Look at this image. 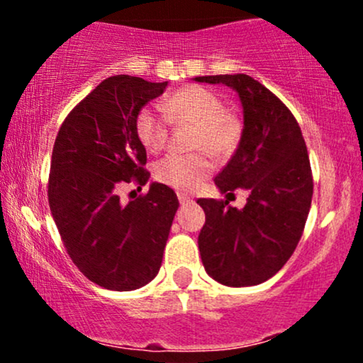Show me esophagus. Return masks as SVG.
I'll list each match as a JSON object with an SVG mask.
<instances>
[{
	"instance_id": "1",
	"label": "esophagus",
	"mask_w": 363,
	"mask_h": 363,
	"mask_svg": "<svg viewBox=\"0 0 363 363\" xmlns=\"http://www.w3.org/2000/svg\"><path fill=\"white\" fill-rule=\"evenodd\" d=\"M177 196H179V203H181V205H189V203H193V199H191L189 196H186L182 193H179Z\"/></svg>"
}]
</instances>
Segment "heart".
<instances>
[{
  "instance_id": "obj_1",
  "label": "heart",
  "mask_w": 363,
  "mask_h": 363,
  "mask_svg": "<svg viewBox=\"0 0 363 363\" xmlns=\"http://www.w3.org/2000/svg\"><path fill=\"white\" fill-rule=\"evenodd\" d=\"M160 109L143 107L135 118L136 138L152 153L167 145L170 123L194 124L193 148L208 150L218 158L230 157L242 140V121L227 111L223 99L206 86H182L160 102ZM211 169L213 162L206 152L169 153L157 162L153 174L162 184L191 191L205 181Z\"/></svg>"
}]
</instances>
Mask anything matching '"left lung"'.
I'll use <instances>...</instances> for the list:
<instances>
[{"label":"left lung","instance_id":"obj_1","mask_svg":"<svg viewBox=\"0 0 363 363\" xmlns=\"http://www.w3.org/2000/svg\"><path fill=\"white\" fill-rule=\"evenodd\" d=\"M194 80L223 83L239 94L242 140L215 184L228 194L249 191L242 210L227 199H198L206 215L198 237L203 266L222 285H259L290 259L306 227L314 189L306 141L289 107L247 74Z\"/></svg>","mask_w":363,"mask_h":363}]
</instances>
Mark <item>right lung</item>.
<instances>
[{
    "label": "right lung",
    "instance_id": "obj_1",
    "mask_svg": "<svg viewBox=\"0 0 363 363\" xmlns=\"http://www.w3.org/2000/svg\"><path fill=\"white\" fill-rule=\"evenodd\" d=\"M165 86L129 74L107 78L73 107L54 141L52 218L77 268L107 290H136L157 277L179 208L176 193L158 182L128 205L119 199L126 184H147L135 118Z\"/></svg>",
    "mask_w": 363,
    "mask_h": 363
}]
</instances>
